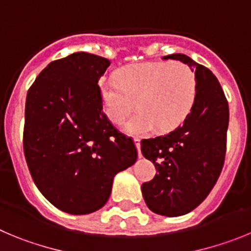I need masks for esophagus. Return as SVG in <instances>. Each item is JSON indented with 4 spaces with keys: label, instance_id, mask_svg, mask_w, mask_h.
Here are the masks:
<instances>
[{
    "label": "esophagus",
    "instance_id": "esophagus-1",
    "mask_svg": "<svg viewBox=\"0 0 251 251\" xmlns=\"http://www.w3.org/2000/svg\"><path fill=\"white\" fill-rule=\"evenodd\" d=\"M134 142H135V146H136L137 149V152H139V157H141V152H140V148H141V145H140V139H135Z\"/></svg>",
    "mask_w": 251,
    "mask_h": 251
}]
</instances>
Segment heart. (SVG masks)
Segmentation results:
<instances>
[{"label": "heart", "mask_w": 251, "mask_h": 251, "mask_svg": "<svg viewBox=\"0 0 251 251\" xmlns=\"http://www.w3.org/2000/svg\"><path fill=\"white\" fill-rule=\"evenodd\" d=\"M99 86L102 110L112 123L123 121L135 107L134 99H139L140 111L121 126L124 132L139 137L184 123L199 89L195 72L180 62L127 65L117 78H103Z\"/></svg>", "instance_id": "b5f03b06"}]
</instances>
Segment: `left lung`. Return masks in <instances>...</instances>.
<instances>
[{"instance_id":"8db88e82","label":"left lung","mask_w":251,"mask_h":251,"mask_svg":"<svg viewBox=\"0 0 251 251\" xmlns=\"http://www.w3.org/2000/svg\"><path fill=\"white\" fill-rule=\"evenodd\" d=\"M187 65L198 78V96L182 125L142 140L141 152L157 174L142 184L144 200L159 215L181 216L204 201L219 179L226 151L229 106L218 78L184 53L164 56Z\"/></svg>"}]
</instances>
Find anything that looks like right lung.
Here are the masks:
<instances>
[{"mask_svg": "<svg viewBox=\"0 0 251 251\" xmlns=\"http://www.w3.org/2000/svg\"><path fill=\"white\" fill-rule=\"evenodd\" d=\"M110 61L75 52L46 66L27 92L24 151L36 186L72 215L101 209L117 173L136 162L130 137L102 112L99 80Z\"/></svg>", "mask_w": 251, "mask_h": 251, "instance_id": "right-lung-1", "label": "right lung"}]
</instances>
